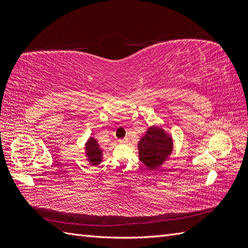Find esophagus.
Instances as JSON below:
<instances>
[{"mask_svg": "<svg viewBox=\"0 0 248 248\" xmlns=\"http://www.w3.org/2000/svg\"><path fill=\"white\" fill-rule=\"evenodd\" d=\"M127 141H128V140H127V139H122V140H119V142H120V144H126Z\"/></svg>", "mask_w": 248, "mask_h": 248, "instance_id": "obj_1", "label": "esophagus"}]
</instances>
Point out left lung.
Segmentation results:
<instances>
[{
    "instance_id": "1",
    "label": "left lung",
    "mask_w": 248,
    "mask_h": 248,
    "mask_svg": "<svg viewBox=\"0 0 248 248\" xmlns=\"http://www.w3.org/2000/svg\"><path fill=\"white\" fill-rule=\"evenodd\" d=\"M140 161L149 170L161 167L172 152V139L159 126L149 127L138 144Z\"/></svg>"
}]
</instances>
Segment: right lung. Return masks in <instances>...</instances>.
Returning a JSON list of instances; mask_svg holds the SVG:
<instances>
[{
    "mask_svg": "<svg viewBox=\"0 0 248 248\" xmlns=\"http://www.w3.org/2000/svg\"><path fill=\"white\" fill-rule=\"evenodd\" d=\"M86 156L92 166H98L102 161V150L94 138H90L86 142Z\"/></svg>",
    "mask_w": 248,
    "mask_h": 248,
    "instance_id": "obj_1",
    "label": "right lung"
}]
</instances>
